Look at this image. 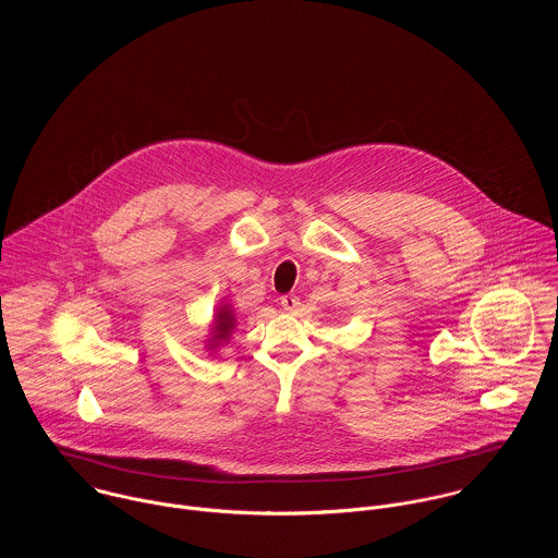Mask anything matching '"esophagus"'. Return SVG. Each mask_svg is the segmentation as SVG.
I'll return each mask as SVG.
<instances>
[{
  "label": "esophagus",
  "instance_id": "obj_1",
  "mask_svg": "<svg viewBox=\"0 0 558 558\" xmlns=\"http://www.w3.org/2000/svg\"><path fill=\"white\" fill-rule=\"evenodd\" d=\"M281 307H283L286 312L294 314V312L301 307V301H299V296H294V294H286V296H281Z\"/></svg>",
  "mask_w": 558,
  "mask_h": 558
}]
</instances>
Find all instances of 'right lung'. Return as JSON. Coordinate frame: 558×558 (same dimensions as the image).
Instances as JSON below:
<instances>
[{
    "instance_id": "right-lung-1",
    "label": "right lung",
    "mask_w": 558,
    "mask_h": 558,
    "mask_svg": "<svg viewBox=\"0 0 558 558\" xmlns=\"http://www.w3.org/2000/svg\"><path fill=\"white\" fill-rule=\"evenodd\" d=\"M234 330H236L234 307L223 299L221 307H217V312L213 316V324H210V330H208V337H206V345H204L206 352L217 354L230 341Z\"/></svg>"
}]
</instances>
